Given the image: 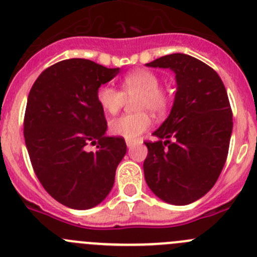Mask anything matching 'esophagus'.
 <instances>
[{
  "label": "esophagus",
  "mask_w": 257,
  "mask_h": 257,
  "mask_svg": "<svg viewBox=\"0 0 257 257\" xmlns=\"http://www.w3.org/2000/svg\"><path fill=\"white\" fill-rule=\"evenodd\" d=\"M134 145H136V141H133V140H126V146H128L129 148L133 147Z\"/></svg>",
  "instance_id": "esophagus-1"
}]
</instances>
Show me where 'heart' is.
<instances>
[{
    "label": "heart",
    "mask_w": 257,
    "mask_h": 257,
    "mask_svg": "<svg viewBox=\"0 0 257 257\" xmlns=\"http://www.w3.org/2000/svg\"><path fill=\"white\" fill-rule=\"evenodd\" d=\"M161 77L150 69H138L131 72L121 78L120 90L110 85H102L97 88L96 99L100 106L109 114H116L125 104L126 99L133 100L137 112L124 114L110 121V131L126 140H134L147 131L151 125V116H161L170 107L171 97L161 87Z\"/></svg>",
    "instance_id": "heart-1"
}]
</instances>
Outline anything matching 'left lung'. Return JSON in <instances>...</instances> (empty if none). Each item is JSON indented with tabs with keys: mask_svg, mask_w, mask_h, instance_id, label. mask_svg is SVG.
<instances>
[{
	"mask_svg": "<svg viewBox=\"0 0 257 257\" xmlns=\"http://www.w3.org/2000/svg\"><path fill=\"white\" fill-rule=\"evenodd\" d=\"M148 67L176 73L177 91L169 117L146 141L145 179L160 199L190 204L208 193L222 172L231 140L232 109L217 72L194 57L175 53Z\"/></svg>",
	"mask_w": 257,
	"mask_h": 257,
	"instance_id": "1",
	"label": "left lung"
}]
</instances>
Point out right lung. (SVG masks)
Here are the masks:
<instances>
[{
    "mask_svg": "<svg viewBox=\"0 0 257 257\" xmlns=\"http://www.w3.org/2000/svg\"><path fill=\"white\" fill-rule=\"evenodd\" d=\"M119 73L83 58L64 59L40 73L28 96L24 137L31 166L52 198L72 209L100 204L126 152L123 137L104 136L97 88ZM88 143L96 151L88 153Z\"/></svg>",
    "mask_w": 257,
    "mask_h": 257,
    "instance_id": "1",
    "label": "right lung"
}]
</instances>
